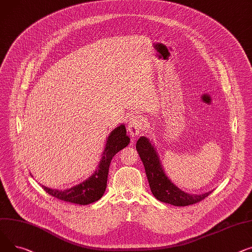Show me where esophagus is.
Segmentation results:
<instances>
[{
  "mask_svg": "<svg viewBox=\"0 0 252 252\" xmlns=\"http://www.w3.org/2000/svg\"><path fill=\"white\" fill-rule=\"evenodd\" d=\"M143 127H144V123H143V120L141 119V118L139 116L133 115L131 117V120H130L129 124H128V132L131 135V137L132 138L138 137Z\"/></svg>",
  "mask_w": 252,
  "mask_h": 252,
  "instance_id": "obj_1",
  "label": "esophagus"
}]
</instances>
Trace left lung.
Masks as SVG:
<instances>
[{"label": "left lung", "instance_id": "1", "mask_svg": "<svg viewBox=\"0 0 252 252\" xmlns=\"http://www.w3.org/2000/svg\"><path fill=\"white\" fill-rule=\"evenodd\" d=\"M136 150L144 165L153 194L159 201L175 206H186L197 203L212 193V192H206L199 195H191L174 185L162 170L158 154L150 139L144 136L140 137L136 143Z\"/></svg>", "mask_w": 252, "mask_h": 252}]
</instances>
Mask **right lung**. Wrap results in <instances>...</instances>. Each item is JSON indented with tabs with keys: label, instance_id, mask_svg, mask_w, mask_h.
Segmentation results:
<instances>
[{
	"label": "right lung",
	"instance_id": "obj_1",
	"mask_svg": "<svg viewBox=\"0 0 252 252\" xmlns=\"http://www.w3.org/2000/svg\"><path fill=\"white\" fill-rule=\"evenodd\" d=\"M129 142L130 138L126 135L125 126L120 125L114 129L108 137L106 149L103 151V156L100 159L97 170L87 180L63 191L54 190L46 186L41 187L50 195L66 202L85 205L97 201L105 193V190L107 188L109 168L113 157L118 152L126 147Z\"/></svg>",
	"mask_w": 252,
	"mask_h": 252
}]
</instances>
